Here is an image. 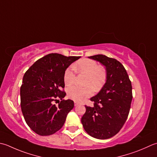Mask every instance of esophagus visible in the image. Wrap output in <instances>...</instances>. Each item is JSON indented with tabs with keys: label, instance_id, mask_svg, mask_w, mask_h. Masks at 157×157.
Returning a JSON list of instances; mask_svg holds the SVG:
<instances>
[{
	"label": "esophagus",
	"instance_id": "1",
	"mask_svg": "<svg viewBox=\"0 0 157 157\" xmlns=\"http://www.w3.org/2000/svg\"><path fill=\"white\" fill-rule=\"evenodd\" d=\"M79 103L78 102H77V101H75V106H78V105H79Z\"/></svg>",
	"mask_w": 157,
	"mask_h": 157
}]
</instances>
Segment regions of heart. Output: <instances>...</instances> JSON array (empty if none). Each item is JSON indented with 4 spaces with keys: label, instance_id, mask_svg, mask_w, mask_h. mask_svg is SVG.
<instances>
[{
    "label": "heart",
    "instance_id": "heart-1",
    "mask_svg": "<svg viewBox=\"0 0 157 157\" xmlns=\"http://www.w3.org/2000/svg\"><path fill=\"white\" fill-rule=\"evenodd\" d=\"M73 69L79 74L86 75L84 85L86 86L80 88L71 86L67 90V94L71 99L75 101H83L86 98L91 97L93 94V89L99 91L105 84L107 78L105 69L92 59L83 58L78 61ZM75 73L68 68L64 73V82L67 86L71 85L75 80Z\"/></svg>",
    "mask_w": 157,
    "mask_h": 157
}]
</instances>
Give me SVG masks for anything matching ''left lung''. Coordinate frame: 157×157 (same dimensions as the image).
Here are the masks:
<instances>
[{"label":"left lung","mask_w":157,"mask_h":157,"mask_svg":"<svg viewBox=\"0 0 157 157\" xmlns=\"http://www.w3.org/2000/svg\"><path fill=\"white\" fill-rule=\"evenodd\" d=\"M89 58L106 68V82L96 96L90 98L94 106L85 105L82 117L84 130L90 136L105 140L114 136L123 127L133 99L132 85L124 66L116 59L98 54Z\"/></svg>","instance_id":"8db88e82"}]
</instances>
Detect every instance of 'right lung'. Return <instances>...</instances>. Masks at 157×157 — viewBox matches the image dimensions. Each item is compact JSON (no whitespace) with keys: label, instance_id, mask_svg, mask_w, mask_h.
Listing matches in <instances>:
<instances>
[{"label":"right lung","instance_id":"1","mask_svg":"<svg viewBox=\"0 0 157 157\" xmlns=\"http://www.w3.org/2000/svg\"><path fill=\"white\" fill-rule=\"evenodd\" d=\"M80 56L52 53L40 58L28 69L20 87V105L26 124L36 134L50 136L59 131L74 107L64 100V73ZM61 101L56 106L55 101Z\"/></svg>","mask_w":157,"mask_h":157}]
</instances>
